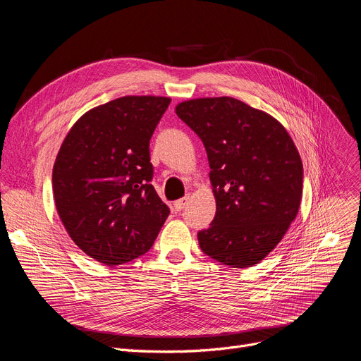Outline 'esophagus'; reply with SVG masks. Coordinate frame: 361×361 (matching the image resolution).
<instances>
[{
	"instance_id": "1",
	"label": "esophagus",
	"mask_w": 361,
	"mask_h": 361,
	"mask_svg": "<svg viewBox=\"0 0 361 361\" xmlns=\"http://www.w3.org/2000/svg\"><path fill=\"white\" fill-rule=\"evenodd\" d=\"M187 202H188V197H183V199L176 200V202H174V209H176V211H183L184 206L187 204Z\"/></svg>"
}]
</instances>
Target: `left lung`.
<instances>
[{"instance_id":"8db88e82","label":"left lung","mask_w":361,"mask_h":361,"mask_svg":"<svg viewBox=\"0 0 361 361\" xmlns=\"http://www.w3.org/2000/svg\"><path fill=\"white\" fill-rule=\"evenodd\" d=\"M176 112L211 166L216 214L197 233L202 252L230 268L253 267L298 214L302 164L291 136L269 114L230 97L184 101Z\"/></svg>"}]
</instances>
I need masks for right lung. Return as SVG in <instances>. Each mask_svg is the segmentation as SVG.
I'll use <instances>...</instances> for the list:
<instances>
[{
  "label": "right lung",
  "instance_id": "add662e5",
  "mask_svg": "<svg viewBox=\"0 0 361 361\" xmlns=\"http://www.w3.org/2000/svg\"><path fill=\"white\" fill-rule=\"evenodd\" d=\"M169 102L123 97L93 108L74 123L56 155V212L79 249L106 267L149 252L169 215L150 184L149 155Z\"/></svg>",
  "mask_w": 361,
  "mask_h": 361
}]
</instances>
